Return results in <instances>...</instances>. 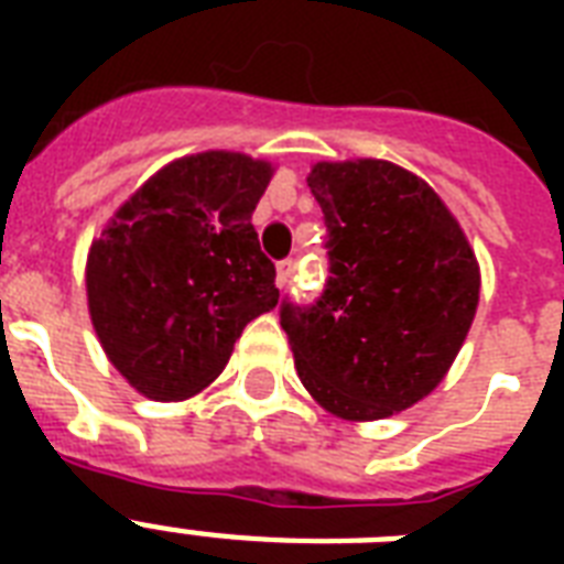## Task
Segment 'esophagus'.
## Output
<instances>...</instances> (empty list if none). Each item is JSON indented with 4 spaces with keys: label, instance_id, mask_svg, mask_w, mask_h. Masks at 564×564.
I'll use <instances>...</instances> for the list:
<instances>
[{
    "label": "esophagus",
    "instance_id": "1",
    "mask_svg": "<svg viewBox=\"0 0 564 564\" xmlns=\"http://www.w3.org/2000/svg\"><path fill=\"white\" fill-rule=\"evenodd\" d=\"M295 260H292V257H286V260H281V263H278V274H274V281H278V286H286V283L292 281V274H295Z\"/></svg>",
    "mask_w": 564,
    "mask_h": 564
}]
</instances>
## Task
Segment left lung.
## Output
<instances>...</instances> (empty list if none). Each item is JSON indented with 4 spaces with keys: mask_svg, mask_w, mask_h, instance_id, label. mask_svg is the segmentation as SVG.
I'll return each mask as SVG.
<instances>
[{
    "mask_svg": "<svg viewBox=\"0 0 564 564\" xmlns=\"http://www.w3.org/2000/svg\"><path fill=\"white\" fill-rule=\"evenodd\" d=\"M330 281L281 325L310 398L343 421H377L427 398L480 304V263L427 181L377 158L318 161Z\"/></svg>",
    "mask_w": 564,
    "mask_h": 564,
    "instance_id": "obj_1",
    "label": "left lung"
}]
</instances>
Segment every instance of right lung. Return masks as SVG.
<instances>
[{"mask_svg": "<svg viewBox=\"0 0 564 564\" xmlns=\"http://www.w3.org/2000/svg\"><path fill=\"white\" fill-rule=\"evenodd\" d=\"M272 161L184 154L143 181L90 242L84 283L110 366L149 401H187L274 310V263L251 225Z\"/></svg>", "mask_w": 564, "mask_h": 564, "instance_id": "right-lung-1", "label": "right lung"}]
</instances>
